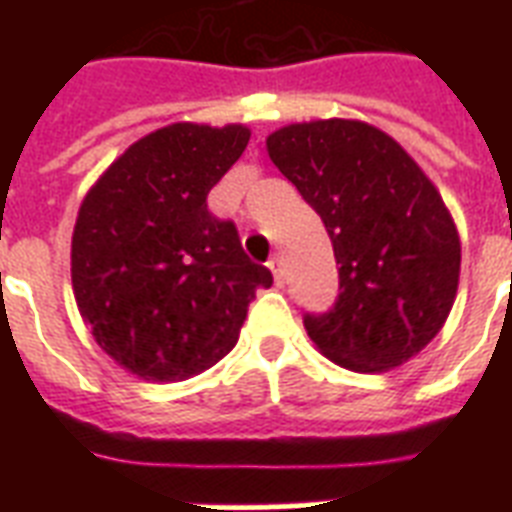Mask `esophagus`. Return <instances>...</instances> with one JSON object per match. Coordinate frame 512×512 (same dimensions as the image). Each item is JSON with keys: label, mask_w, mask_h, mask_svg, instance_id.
Returning <instances> with one entry per match:
<instances>
[{"label": "esophagus", "mask_w": 512, "mask_h": 512, "mask_svg": "<svg viewBox=\"0 0 512 512\" xmlns=\"http://www.w3.org/2000/svg\"><path fill=\"white\" fill-rule=\"evenodd\" d=\"M268 268H271L276 284H284V260H281V255H273L271 260H268Z\"/></svg>", "instance_id": "esophagus-1"}]
</instances>
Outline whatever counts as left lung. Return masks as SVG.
I'll list each match as a JSON object with an SVG mask.
<instances>
[{
	"label": "left lung",
	"mask_w": 512,
	"mask_h": 512,
	"mask_svg": "<svg viewBox=\"0 0 512 512\" xmlns=\"http://www.w3.org/2000/svg\"><path fill=\"white\" fill-rule=\"evenodd\" d=\"M268 154L319 212L340 265L335 305L303 316L308 337L353 372L417 356L460 281V236L436 185L390 135L348 119L289 124Z\"/></svg>",
	"instance_id": "obj_1"
}]
</instances>
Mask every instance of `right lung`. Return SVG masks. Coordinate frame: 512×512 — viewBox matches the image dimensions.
<instances>
[{
    "label": "right lung",
    "mask_w": 512,
    "mask_h": 512,
    "mask_svg": "<svg viewBox=\"0 0 512 512\" xmlns=\"http://www.w3.org/2000/svg\"><path fill=\"white\" fill-rule=\"evenodd\" d=\"M249 130L170 124L130 146L84 196L71 241L76 305L108 356L143 380L215 366L239 340L265 265L241 249L207 193L244 154Z\"/></svg>",
    "instance_id": "right-lung-1"
}]
</instances>
